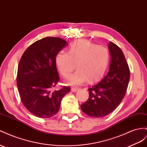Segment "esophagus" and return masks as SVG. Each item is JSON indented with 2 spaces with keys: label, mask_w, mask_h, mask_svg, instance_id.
<instances>
[{
  "label": "esophagus",
  "mask_w": 147,
  "mask_h": 147,
  "mask_svg": "<svg viewBox=\"0 0 147 147\" xmlns=\"http://www.w3.org/2000/svg\"><path fill=\"white\" fill-rule=\"evenodd\" d=\"M78 88H75V87H73V88H71V91H72V92H77V91H78Z\"/></svg>",
  "instance_id": "esophagus-1"
}]
</instances>
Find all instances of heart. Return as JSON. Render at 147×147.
Here are the masks:
<instances>
[{"mask_svg":"<svg viewBox=\"0 0 147 147\" xmlns=\"http://www.w3.org/2000/svg\"><path fill=\"white\" fill-rule=\"evenodd\" d=\"M109 61L108 49L91 42L80 39L70 45L69 53L61 51L55 58V64L63 77L68 78L75 69L78 70L66 83L79 86L87 82L98 81L105 74Z\"/></svg>","mask_w":147,"mask_h":147,"instance_id":"b5f03b06","label":"heart"}]
</instances>
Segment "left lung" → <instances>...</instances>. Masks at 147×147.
<instances>
[{
  "mask_svg": "<svg viewBox=\"0 0 147 147\" xmlns=\"http://www.w3.org/2000/svg\"><path fill=\"white\" fill-rule=\"evenodd\" d=\"M108 48L111 54L109 72L98 84L88 88V100L81 105L86 115L102 117L111 113L119 105L127 89L130 70L122 50L110 42Z\"/></svg>",
  "mask_w": 147,
  "mask_h": 147,
  "instance_id": "8db88e82",
  "label": "left lung"
}]
</instances>
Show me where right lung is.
Returning a JSON list of instances; mask_svg holds the SVG:
<instances>
[{"label":"right lung","mask_w":147,"mask_h":147,"mask_svg":"<svg viewBox=\"0 0 147 147\" xmlns=\"http://www.w3.org/2000/svg\"><path fill=\"white\" fill-rule=\"evenodd\" d=\"M67 45L64 39L46 37L34 42L25 50L20 61L17 83L21 101L28 111L40 118L56 114L69 86L54 88L59 81L55 58Z\"/></svg>","instance_id":"add662e5"}]
</instances>
